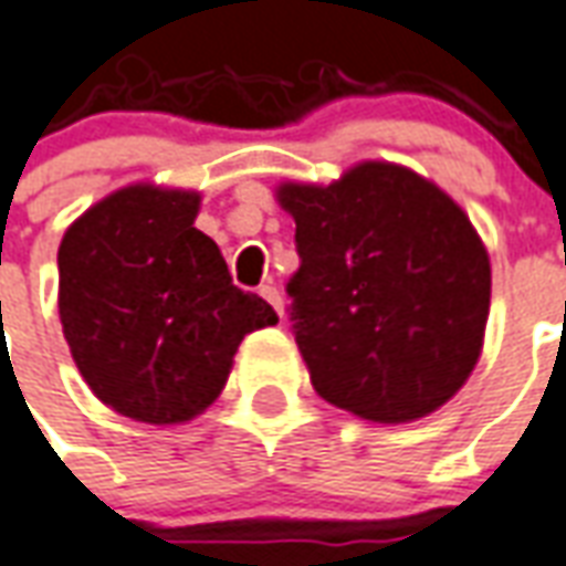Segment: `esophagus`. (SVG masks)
I'll list each match as a JSON object with an SVG mask.
<instances>
[{
    "instance_id": "34e87169",
    "label": "esophagus",
    "mask_w": 566,
    "mask_h": 566,
    "mask_svg": "<svg viewBox=\"0 0 566 566\" xmlns=\"http://www.w3.org/2000/svg\"><path fill=\"white\" fill-rule=\"evenodd\" d=\"M259 295H262L264 302L271 304V307H274L276 314L283 316V298H280V290H276L274 283H264L262 290H259Z\"/></svg>"
}]
</instances>
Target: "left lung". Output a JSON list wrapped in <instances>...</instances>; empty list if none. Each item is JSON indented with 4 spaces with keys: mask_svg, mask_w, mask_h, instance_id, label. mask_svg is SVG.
Returning a JSON list of instances; mask_svg holds the SVG:
<instances>
[{
    "mask_svg": "<svg viewBox=\"0 0 566 566\" xmlns=\"http://www.w3.org/2000/svg\"><path fill=\"white\" fill-rule=\"evenodd\" d=\"M302 268L295 344L314 390L371 423H411L482 356L491 259L463 207L427 176L359 161L328 182H280Z\"/></svg>",
    "mask_w": 566,
    "mask_h": 566,
    "instance_id": "1",
    "label": "left lung"
}]
</instances>
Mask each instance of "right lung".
<instances>
[{
    "mask_svg": "<svg viewBox=\"0 0 566 566\" xmlns=\"http://www.w3.org/2000/svg\"><path fill=\"white\" fill-rule=\"evenodd\" d=\"M198 191L134 182L84 210L60 240L63 338L99 402L174 427L226 387L240 340L274 326L271 304L231 283L195 228Z\"/></svg>",
    "mask_w": 566,
    "mask_h": 566,
    "instance_id": "right-lung-1",
    "label": "right lung"
}]
</instances>
